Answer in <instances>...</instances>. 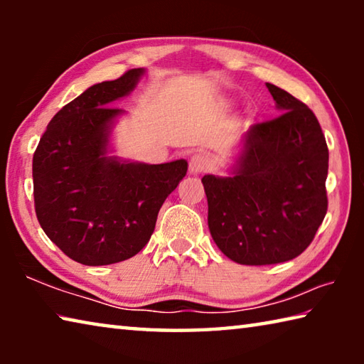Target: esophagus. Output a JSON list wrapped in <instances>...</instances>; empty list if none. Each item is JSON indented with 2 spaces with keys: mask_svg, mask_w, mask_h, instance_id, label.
Masks as SVG:
<instances>
[{
  "mask_svg": "<svg viewBox=\"0 0 364 364\" xmlns=\"http://www.w3.org/2000/svg\"><path fill=\"white\" fill-rule=\"evenodd\" d=\"M210 164V157L205 152H197L189 160V173H200L202 170H205Z\"/></svg>",
  "mask_w": 364,
  "mask_h": 364,
  "instance_id": "esophagus-1",
  "label": "esophagus"
}]
</instances>
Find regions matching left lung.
<instances>
[{
  "instance_id": "left-lung-1",
  "label": "left lung",
  "mask_w": 364,
  "mask_h": 364,
  "mask_svg": "<svg viewBox=\"0 0 364 364\" xmlns=\"http://www.w3.org/2000/svg\"><path fill=\"white\" fill-rule=\"evenodd\" d=\"M267 88L281 114L245 132L230 176L202 178L213 241L241 264L299 257L328 210L329 151L319 122L287 91Z\"/></svg>"
}]
</instances>
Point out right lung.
I'll return each mask as SVG.
<instances>
[{
  "label": "right lung",
  "instance_id": "1",
  "mask_svg": "<svg viewBox=\"0 0 364 364\" xmlns=\"http://www.w3.org/2000/svg\"><path fill=\"white\" fill-rule=\"evenodd\" d=\"M144 73L132 69L90 86L53 117L33 154L36 218L67 257L88 267L136 255L188 171L184 159L149 165L109 156L110 133L125 114L112 104Z\"/></svg>",
  "mask_w": 364,
  "mask_h": 364
}]
</instances>
